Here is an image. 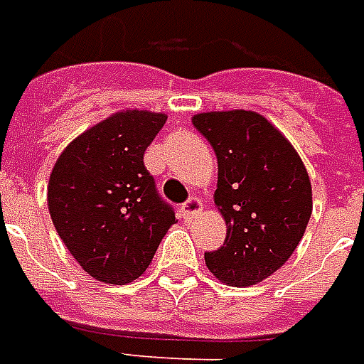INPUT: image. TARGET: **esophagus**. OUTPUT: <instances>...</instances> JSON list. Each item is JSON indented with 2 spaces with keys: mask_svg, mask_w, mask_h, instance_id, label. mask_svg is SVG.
<instances>
[{
  "mask_svg": "<svg viewBox=\"0 0 364 364\" xmlns=\"http://www.w3.org/2000/svg\"><path fill=\"white\" fill-rule=\"evenodd\" d=\"M201 213H203V203H201V199L198 198L188 199V201L184 203V207H182V217H184L186 220L198 218Z\"/></svg>",
  "mask_w": 364,
  "mask_h": 364,
  "instance_id": "1",
  "label": "esophagus"
}]
</instances>
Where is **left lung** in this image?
<instances>
[{
  "instance_id": "obj_1",
  "label": "left lung",
  "mask_w": 364,
  "mask_h": 364,
  "mask_svg": "<svg viewBox=\"0 0 364 364\" xmlns=\"http://www.w3.org/2000/svg\"><path fill=\"white\" fill-rule=\"evenodd\" d=\"M192 122L217 153L215 205L226 220V240L205 253V264L230 286L263 282L305 234L313 213L307 168L263 114L211 111L193 114Z\"/></svg>"
}]
</instances>
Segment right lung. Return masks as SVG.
I'll return each mask as SVG.
<instances>
[{
    "label": "right lung",
    "mask_w": 364,
    "mask_h": 364,
    "mask_svg": "<svg viewBox=\"0 0 364 364\" xmlns=\"http://www.w3.org/2000/svg\"><path fill=\"white\" fill-rule=\"evenodd\" d=\"M165 113L127 109L82 132L49 174L48 207L70 255L95 280L128 284L146 272L176 223L144 165Z\"/></svg>",
    "instance_id": "right-lung-1"
}]
</instances>
